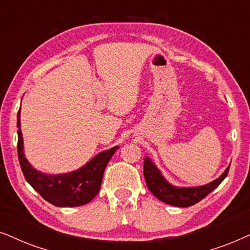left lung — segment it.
<instances>
[{
    "label": "left lung",
    "mask_w": 250,
    "mask_h": 250,
    "mask_svg": "<svg viewBox=\"0 0 250 250\" xmlns=\"http://www.w3.org/2000/svg\"><path fill=\"white\" fill-rule=\"evenodd\" d=\"M229 169V167L226 168L221 177L211 182L210 184L199 186V188H182L169 184L164 176L160 174L158 168L152 164L151 160L146 158L144 161V177L148 189L159 200L176 207H189L201 201L209 193L214 191L228 176Z\"/></svg>",
    "instance_id": "left-lung-1"
}]
</instances>
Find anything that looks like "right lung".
<instances>
[{
	"instance_id": "right-lung-1",
	"label": "right lung",
	"mask_w": 250,
	"mask_h": 250,
	"mask_svg": "<svg viewBox=\"0 0 250 250\" xmlns=\"http://www.w3.org/2000/svg\"><path fill=\"white\" fill-rule=\"evenodd\" d=\"M17 127H21V109ZM118 146L99 153L82 168L65 175H45L28 164L22 151V135L18 129V159L21 168L33 188L41 197L57 207H78L90 202L101 189L103 175Z\"/></svg>"
}]
</instances>
